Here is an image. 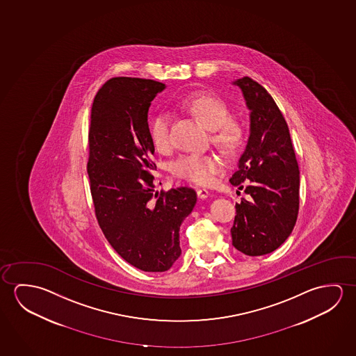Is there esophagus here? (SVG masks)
Here are the masks:
<instances>
[{"label":"esophagus","mask_w":356,"mask_h":356,"mask_svg":"<svg viewBox=\"0 0 356 356\" xmlns=\"http://www.w3.org/2000/svg\"><path fill=\"white\" fill-rule=\"evenodd\" d=\"M197 197H200V199H207V197H209V192L207 189H204V188L197 189Z\"/></svg>","instance_id":"esophagus-1"}]
</instances>
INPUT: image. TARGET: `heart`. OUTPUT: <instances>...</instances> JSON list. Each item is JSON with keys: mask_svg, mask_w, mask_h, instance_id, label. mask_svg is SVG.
I'll return each mask as SVG.
<instances>
[{"mask_svg": "<svg viewBox=\"0 0 356 356\" xmlns=\"http://www.w3.org/2000/svg\"><path fill=\"white\" fill-rule=\"evenodd\" d=\"M183 108L213 130L214 141L227 152H234L243 140L241 122L229 118L226 102L211 94H195L186 97ZM149 135L159 152H167L172 147L170 115L159 113L149 122ZM222 167V159L214 153H186L173 163V173L179 178L197 183L209 184Z\"/></svg>", "mask_w": 356, "mask_h": 356, "instance_id": "b5f03b06", "label": "heart"}]
</instances>
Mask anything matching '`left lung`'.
Masks as SVG:
<instances>
[{
	"mask_svg": "<svg viewBox=\"0 0 356 356\" xmlns=\"http://www.w3.org/2000/svg\"><path fill=\"white\" fill-rule=\"evenodd\" d=\"M250 110L248 145L238 159L232 186L251 199L236 204L232 227L234 248L248 256L270 254L293 230L299 209V170L287 122L265 88L243 76L232 83Z\"/></svg>",
	"mask_w": 356,
	"mask_h": 356,
	"instance_id": "8db88e82",
	"label": "left lung"
}]
</instances>
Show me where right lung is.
I'll list each match as a JSON object with an SVG mask.
<instances>
[{
	"label": "right lung",
	"mask_w": 356,
	"mask_h": 356,
	"mask_svg": "<svg viewBox=\"0 0 356 356\" xmlns=\"http://www.w3.org/2000/svg\"><path fill=\"white\" fill-rule=\"evenodd\" d=\"M159 81L119 76L97 91L91 108L88 175L96 219L113 250L130 265L164 272L181 256L179 229L197 193L179 186L154 193L156 170L148 108Z\"/></svg>",
	"instance_id": "1"
}]
</instances>
